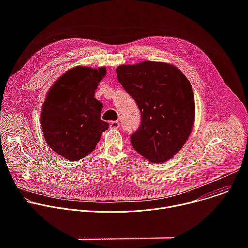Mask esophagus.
I'll use <instances>...</instances> for the list:
<instances>
[{"instance_id":"34e87169","label":"esophagus","mask_w":248,"mask_h":248,"mask_svg":"<svg viewBox=\"0 0 248 248\" xmlns=\"http://www.w3.org/2000/svg\"><path fill=\"white\" fill-rule=\"evenodd\" d=\"M111 127L112 128H119L120 127V123L118 121H114L111 123Z\"/></svg>"}]
</instances>
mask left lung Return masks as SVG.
Wrapping results in <instances>:
<instances>
[{
    "instance_id": "obj_1",
    "label": "left lung",
    "mask_w": 248,
    "mask_h": 248,
    "mask_svg": "<svg viewBox=\"0 0 248 248\" xmlns=\"http://www.w3.org/2000/svg\"><path fill=\"white\" fill-rule=\"evenodd\" d=\"M117 77L141 114L140 125L130 135L132 147L152 163L170 160L192 130L195 104L190 82L174 65L151 61L122 64Z\"/></svg>"
}]
</instances>
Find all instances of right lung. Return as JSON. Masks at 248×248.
Instances as JSON below:
<instances>
[{
	"label": "right lung",
	"mask_w": 248,
	"mask_h": 248,
	"mask_svg": "<svg viewBox=\"0 0 248 248\" xmlns=\"http://www.w3.org/2000/svg\"><path fill=\"white\" fill-rule=\"evenodd\" d=\"M106 76V67L76 66L51 87L41 111V126L47 144L69 161L90 154L109 124L101 120L102 103L94 95Z\"/></svg>",
	"instance_id": "1"
}]
</instances>
